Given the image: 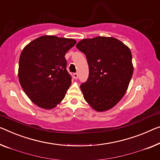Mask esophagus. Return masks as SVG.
Here are the masks:
<instances>
[{
  "label": "esophagus",
  "mask_w": 160,
  "mask_h": 160,
  "mask_svg": "<svg viewBox=\"0 0 160 160\" xmlns=\"http://www.w3.org/2000/svg\"><path fill=\"white\" fill-rule=\"evenodd\" d=\"M73 78H75V80H77L78 78V73H74L73 74Z\"/></svg>",
  "instance_id": "esophagus-1"
}]
</instances>
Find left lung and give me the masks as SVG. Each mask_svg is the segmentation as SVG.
I'll return each mask as SVG.
<instances>
[{
    "instance_id": "obj_1",
    "label": "left lung",
    "mask_w": 160,
    "mask_h": 160,
    "mask_svg": "<svg viewBox=\"0 0 160 160\" xmlns=\"http://www.w3.org/2000/svg\"><path fill=\"white\" fill-rule=\"evenodd\" d=\"M76 47L87 57L89 78L80 85L83 97L98 112L108 111L125 95L133 66L130 49L114 37L83 39Z\"/></svg>"
}]
</instances>
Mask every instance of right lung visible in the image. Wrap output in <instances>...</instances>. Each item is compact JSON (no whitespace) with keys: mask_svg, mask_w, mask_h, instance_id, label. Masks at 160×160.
Listing matches in <instances>:
<instances>
[{"mask_svg":"<svg viewBox=\"0 0 160 160\" xmlns=\"http://www.w3.org/2000/svg\"><path fill=\"white\" fill-rule=\"evenodd\" d=\"M76 42L73 39L44 35L23 49L19 57V82L39 108L51 110L65 98L72 82L65 56Z\"/></svg>","mask_w":160,"mask_h":160,"instance_id":"right-lung-1","label":"right lung"}]
</instances>
